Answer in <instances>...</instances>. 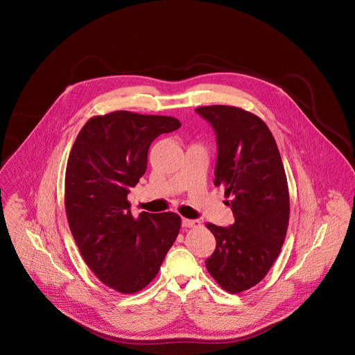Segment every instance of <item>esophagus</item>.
Returning a JSON list of instances; mask_svg holds the SVG:
<instances>
[{
	"label": "esophagus",
	"instance_id": "34e87169",
	"mask_svg": "<svg viewBox=\"0 0 355 355\" xmlns=\"http://www.w3.org/2000/svg\"><path fill=\"white\" fill-rule=\"evenodd\" d=\"M199 222L198 220H192V219H182V227H198Z\"/></svg>",
	"mask_w": 355,
	"mask_h": 355
}]
</instances>
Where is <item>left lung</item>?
<instances>
[{
    "instance_id": "1",
    "label": "left lung",
    "mask_w": 355,
    "mask_h": 355,
    "mask_svg": "<svg viewBox=\"0 0 355 355\" xmlns=\"http://www.w3.org/2000/svg\"><path fill=\"white\" fill-rule=\"evenodd\" d=\"M216 135V187L232 200L234 223H208L216 239L205 264L227 292L257 285L279 256L289 220V193L284 164L267 125L241 108L212 105L195 110Z\"/></svg>"
}]
</instances>
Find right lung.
I'll use <instances>...</instances> for the list:
<instances>
[{
  "label": "right lung",
  "mask_w": 355,
  "mask_h": 355,
  "mask_svg": "<svg viewBox=\"0 0 355 355\" xmlns=\"http://www.w3.org/2000/svg\"><path fill=\"white\" fill-rule=\"evenodd\" d=\"M181 126L171 116L116 111L80 130L66 170V214L85 264L110 288L135 293L157 275L175 241L173 212L132 216L128 193L147 168L156 137Z\"/></svg>",
  "instance_id": "add662e5"
}]
</instances>
